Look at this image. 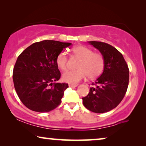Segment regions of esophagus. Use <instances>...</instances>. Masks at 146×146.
<instances>
[{
    "mask_svg": "<svg viewBox=\"0 0 146 146\" xmlns=\"http://www.w3.org/2000/svg\"><path fill=\"white\" fill-rule=\"evenodd\" d=\"M70 87H77L78 84H69Z\"/></svg>",
    "mask_w": 146,
    "mask_h": 146,
    "instance_id": "1",
    "label": "esophagus"
}]
</instances>
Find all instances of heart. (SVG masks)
<instances>
[{"label": "heart", "mask_w": 146, "mask_h": 146, "mask_svg": "<svg viewBox=\"0 0 146 146\" xmlns=\"http://www.w3.org/2000/svg\"><path fill=\"white\" fill-rule=\"evenodd\" d=\"M74 56L80 59L77 64V70L68 71L63 74L62 80L70 84H76L88 76L94 79L103 72L105 66L104 58L98 52H93L92 50L85 46H77L73 48ZM68 58L65 52H61L56 59V66L62 71L68 68Z\"/></svg>", "instance_id": "obj_1"}]
</instances>
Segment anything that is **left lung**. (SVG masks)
<instances>
[{"label": "left lung", "instance_id": "8db88e82", "mask_svg": "<svg viewBox=\"0 0 146 146\" xmlns=\"http://www.w3.org/2000/svg\"><path fill=\"white\" fill-rule=\"evenodd\" d=\"M88 42L102 54L105 66L100 76L92 84L95 86L82 98V102L90 111L105 113L115 108L124 97L129 83V68L123 55L115 48L102 42Z\"/></svg>", "mask_w": 146, "mask_h": 146}]
</instances>
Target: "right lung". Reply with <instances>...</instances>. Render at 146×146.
<instances>
[{
    "label": "right lung",
    "instance_id": "1",
    "mask_svg": "<svg viewBox=\"0 0 146 146\" xmlns=\"http://www.w3.org/2000/svg\"><path fill=\"white\" fill-rule=\"evenodd\" d=\"M71 44L46 40L33 44L19 56L13 69V82L18 96L28 108L48 112L61 103L68 84L56 82L61 76L56 59Z\"/></svg>",
    "mask_w": 146,
    "mask_h": 146
}]
</instances>
